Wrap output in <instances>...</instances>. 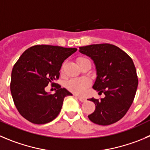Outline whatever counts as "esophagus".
<instances>
[{"mask_svg": "<svg viewBox=\"0 0 150 150\" xmlns=\"http://www.w3.org/2000/svg\"><path fill=\"white\" fill-rule=\"evenodd\" d=\"M75 96H76L77 98H78V100H79L81 102H84V101H86V98H85L81 97V96H77V95H75Z\"/></svg>", "mask_w": 150, "mask_h": 150, "instance_id": "esophagus-1", "label": "esophagus"}]
</instances>
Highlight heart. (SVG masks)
I'll return each mask as SVG.
<instances>
[{"instance_id":"b5f03b06","label":"heart","mask_w":150,"mask_h":150,"mask_svg":"<svg viewBox=\"0 0 150 150\" xmlns=\"http://www.w3.org/2000/svg\"><path fill=\"white\" fill-rule=\"evenodd\" d=\"M86 58L84 57H79L77 59L78 64H81L84 61H88ZM63 69V68H62ZM90 84V81L86 78H73V79L69 80L67 83V88L71 92L76 93L78 95L83 94L86 91V89Z\"/></svg>"}]
</instances>
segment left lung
Returning <instances> with one entry per match:
<instances>
[{
  "label": "left lung",
  "mask_w": 150,
  "mask_h": 150,
  "mask_svg": "<svg viewBox=\"0 0 150 150\" xmlns=\"http://www.w3.org/2000/svg\"><path fill=\"white\" fill-rule=\"evenodd\" d=\"M80 52L94 61L97 78L93 89L103 92V98H90L96 110L89 119L94 124L107 126L121 120L131 107L138 84L133 61L124 51L110 43L80 47Z\"/></svg>",
  "instance_id": "1"
}]
</instances>
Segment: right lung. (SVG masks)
<instances>
[{
  "instance_id": "right-lung-1",
  "label": "right lung",
  "mask_w": 150,
  "mask_h": 150,
  "mask_svg": "<svg viewBox=\"0 0 150 150\" xmlns=\"http://www.w3.org/2000/svg\"><path fill=\"white\" fill-rule=\"evenodd\" d=\"M76 48L35 45L27 49L12 68L10 90L17 110L25 119L35 124L53 121L61 112L66 96L70 92L56 85L54 94H48L45 87L58 80L64 60Z\"/></svg>"
}]
</instances>
